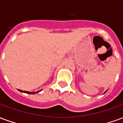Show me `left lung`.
Listing matches in <instances>:
<instances>
[{"label": "left lung", "mask_w": 123, "mask_h": 123, "mask_svg": "<svg viewBox=\"0 0 123 123\" xmlns=\"http://www.w3.org/2000/svg\"><path fill=\"white\" fill-rule=\"evenodd\" d=\"M106 92H107V91H106Z\"/></svg>", "instance_id": "obj_1"}]
</instances>
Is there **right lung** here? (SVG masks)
<instances>
[{
	"mask_svg": "<svg viewBox=\"0 0 123 123\" xmlns=\"http://www.w3.org/2000/svg\"><path fill=\"white\" fill-rule=\"evenodd\" d=\"M19 91H20V92H21L26 93H31V94H33V93H35L39 92H26V91H22V90H19Z\"/></svg>",
	"mask_w": 123,
	"mask_h": 123,
	"instance_id": "obj_1",
	"label": "right lung"
}]
</instances>
